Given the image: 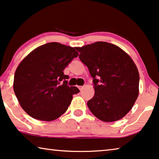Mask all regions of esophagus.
Returning a JSON list of instances; mask_svg holds the SVG:
<instances>
[{
  "label": "esophagus",
  "instance_id": "esophagus-1",
  "mask_svg": "<svg viewBox=\"0 0 159 159\" xmlns=\"http://www.w3.org/2000/svg\"><path fill=\"white\" fill-rule=\"evenodd\" d=\"M79 89H80V91H82L83 89H84V86H79Z\"/></svg>",
  "mask_w": 159,
  "mask_h": 159
}]
</instances>
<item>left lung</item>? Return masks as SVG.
I'll return each instance as SVG.
<instances>
[{
  "mask_svg": "<svg viewBox=\"0 0 159 159\" xmlns=\"http://www.w3.org/2000/svg\"><path fill=\"white\" fill-rule=\"evenodd\" d=\"M78 51L93 78L95 93L87 102L90 111L105 122L124 117L139 96V73L131 57L119 47L102 41Z\"/></svg>",
  "mask_w": 159,
  "mask_h": 159,
  "instance_id": "left-lung-1",
  "label": "left lung"
}]
</instances>
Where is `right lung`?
I'll list each match as a JSON object with an SVG mask.
<instances>
[{
  "mask_svg": "<svg viewBox=\"0 0 159 159\" xmlns=\"http://www.w3.org/2000/svg\"><path fill=\"white\" fill-rule=\"evenodd\" d=\"M79 53L53 42L38 47L21 61L14 75L13 90L23 110L35 119L51 121L68 109L73 94L63 70Z\"/></svg>",
  "mask_w": 159,
  "mask_h": 159,
  "instance_id": "right-lung-1",
  "label": "right lung"
}]
</instances>
